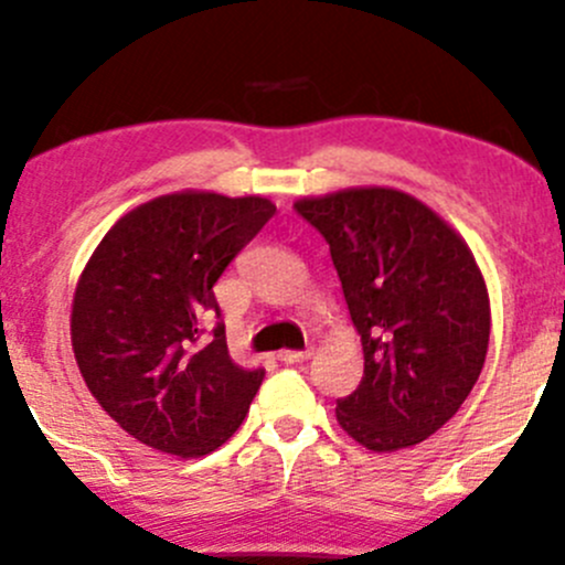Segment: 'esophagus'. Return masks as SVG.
Segmentation results:
<instances>
[{
    "label": "esophagus",
    "mask_w": 565,
    "mask_h": 565,
    "mask_svg": "<svg viewBox=\"0 0 565 565\" xmlns=\"http://www.w3.org/2000/svg\"><path fill=\"white\" fill-rule=\"evenodd\" d=\"M306 359H311V349H306V351H278V362H284V364H300V362H306Z\"/></svg>",
    "instance_id": "obj_1"
}]
</instances>
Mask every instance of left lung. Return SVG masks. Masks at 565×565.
<instances>
[{
	"instance_id": "left-lung-1",
	"label": "left lung",
	"mask_w": 565,
	"mask_h": 565,
	"mask_svg": "<svg viewBox=\"0 0 565 565\" xmlns=\"http://www.w3.org/2000/svg\"><path fill=\"white\" fill-rule=\"evenodd\" d=\"M297 214L330 244L364 375L338 399L349 437L375 454L424 443L463 405L491 338L486 278L467 241L394 188L300 198Z\"/></svg>"
}]
</instances>
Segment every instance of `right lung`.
<instances>
[{"label": "right lung", "mask_w": 565, "mask_h": 565, "mask_svg": "<svg viewBox=\"0 0 565 565\" xmlns=\"http://www.w3.org/2000/svg\"><path fill=\"white\" fill-rule=\"evenodd\" d=\"M276 214L268 198L184 190L141 203L90 254L72 300L85 386L122 431L198 458L244 424L265 370L231 359L214 284Z\"/></svg>", "instance_id": "1"}]
</instances>
